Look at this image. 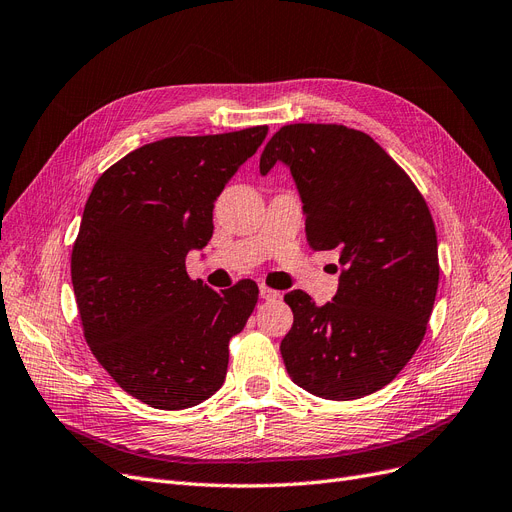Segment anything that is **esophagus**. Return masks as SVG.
<instances>
[{
	"label": "esophagus",
	"mask_w": 512,
	"mask_h": 512,
	"mask_svg": "<svg viewBox=\"0 0 512 512\" xmlns=\"http://www.w3.org/2000/svg\"><path fill=\"white\" fill-rule=\"evenodd\" d=\"M259 295H261V299H278L280 297L278 291H274V289H270L266 285H259Z\"/></svg>",
	"instance_id": "esophagus-1"
}]
</instances>
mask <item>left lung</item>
Segmentation results:
<instances>
[{
  "label": "left lung",
  "mask_w": 512,
  "mask_h": 512,
  "mask_svg": "<svg viewBox=\"0 0 512 512\" xmlns=\"http://www.w3.org/2000/svg\"><path fill=\"white\" fill-rule=\"evenodd\" d=\"M285 162L314 251H339L333 301L304 291L285 301L280 342L291 380L329 401L363 399L403 371L426 335L439 289L437 230L420 189L369 135L342 124L282 126L259 170Z\"/></svg>",
  "instance_id": "1"
}]
</instances>
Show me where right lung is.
<instances>
[{"label": "right lung", "instance_id": "1", "mask_svg": "<svg viewBox=\"0 0 512 512\" xmlns=\"http://www.w3.org/2000/svg\"><path fill=\"white\" fill-rule=\"evenodd\" d=\"M266 135L253 126L147 143L109 166L86 200L71 253L86 344L149 407L187 409L223 386L230 339L259 289L246 278L217 293L187 276L185 257L211 240L217 196Z\"/></svg>", "mask_w": 512, "mask_h": 512}]
</instances>
